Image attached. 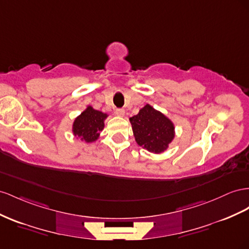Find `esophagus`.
<instances>
[{"instance_id":"34e87169","label":"esophagus","mask_w":249,"mask_h":249,"mask_svg":"<svg viewBox=\"0 0 249 249\" xmlns=\"http://www.w3.org/2000/svg\"><path fill=\"white\" fill-rule=\"evenodd\" d=\"M115 114L120 117H123L124 115V109H116L115 110Z\"/></svg>"}]
</instances>
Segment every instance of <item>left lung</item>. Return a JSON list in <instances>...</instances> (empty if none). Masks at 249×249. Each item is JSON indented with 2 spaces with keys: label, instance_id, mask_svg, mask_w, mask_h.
Instances as JSON below:
<instances>
[{
  "label": "left lung",
  "instance_id": "obj_1",
  "mask_svg": "<svg viewBox=\"0 0 249 249\" xmlns=\"http://www.w3.org/2000/svg\"><path fill=\"white\" fill-rule=\"evenodd\" d=\"M134 137L138 145L151 153L164 152L175 137L172 120L150 105L130 118Z\"/></svg>",
  "mask_w": 249,
  "mask_h": 249
}]
</instances>
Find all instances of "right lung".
I'll return each instance as SVG.
<instances>
[{
    "mask_svg": "<svg viewBox=\"0 0 249 249\" xmlns=\"http://www.w3.org/2000/svg\"><path fill=\"white\" fill-rule=\"evenodd\" d=\"M108 114L93 109L91 106L77 116L73 123L72 132L75 137L80 138L85 142H94L99 137V132L105 126V119Z\"/></svg>",
    "mask_w": 249,
    "mask_h": 249,
    "instance_id": "obj_1",
    "label": "right lung"
}]
</instances>
